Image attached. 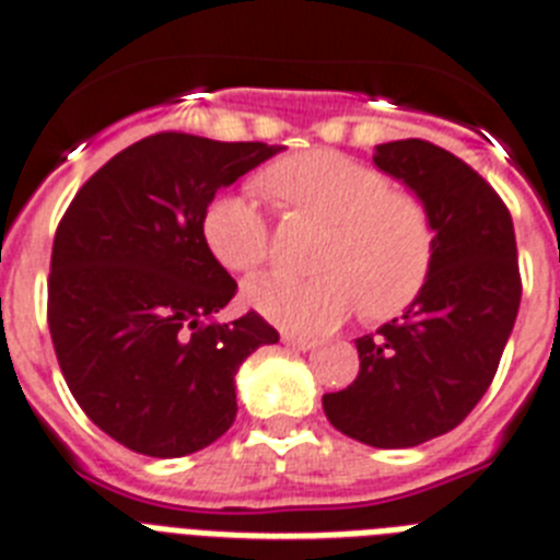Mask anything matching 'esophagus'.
<instances>
[{"label": "esophagus", "mask_w": 560, "mask_h": 560, "mask_svg": "<svg viewBox=\"0 0 560 560\" xmlns=\"http://www.w3.org/2000/svg\"><path fill=\"white\" fill-rule=\"evenodd\" d=\"M283 343L289 346V349H298V352H308V349H314V346H317V340H314V337H300V335H289V331H285Z\"/></svg>", "instance_id": "esophagus-1"}]
</instances>
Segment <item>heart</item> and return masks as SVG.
I'll return each instance as SVG.
<instances>
[{
  "mask_svg": "<svg viewBox=\"0 0 560 560\" xmlns=\"http://www.w3.org/2000/svg\"><path fill=\"white\" fill-rule=\"evenodd\" d=\"M260 186L285 211L326 225L317 271L298 280L257 277L246 303L291 331H329L358 312L392 317L418 298L432 271L435 223L415 191L392 188L383 171L340 151H306L262 171ZM202 237L217 262L252 275L266 262L271 234L248 194H217L202 211Z\"/></svg>",
  "mask_w": 560,
  "mask_h": 560,
  "instance_id": "heart-1",
  "label": "heart"
}]
</instances>
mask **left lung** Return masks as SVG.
I'll return each instance as SVG.
<instances>
[{
  "mask_svg": "<svg viewBox=\"0 0 560 560\" xmlns=\"http://www.w3.org/2000/svg\"><path fill=\"white\" fill-rule=\"evenodd\" d=\"M374 165L427 202L435 257L404 317L354 340L358 377L323 395V412L354 441L406 450L446 435L489 389L518 317V248L495 188L450 151L383 142Z\"/></svg>",
  "mask_w": 560,
  "mask_h": 560,
  "instance_id": "obj_1",
  "label": "left lung"
}]
</instances>
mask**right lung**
Wrapping results in <instances>:
<instances>
[{"label": "right lung", "mask_w": 560, "mask_h": 560, "mask_svg": "<svg viewBox=\"0 0 560 560\" xmlns=\"http://www.w3.org/2000/svg\"><path fill=\"white\" fill-rule=\"evenodd\" d=\"M280 145L165 131L110 156L54 237L48 326L65 383L105 435L183 457L237 418L234 374L280 340L257 312L217 323L237 283L202 237L220 188Z\"/></svg>", "instance_id": "add662e5"}]
</instances>
